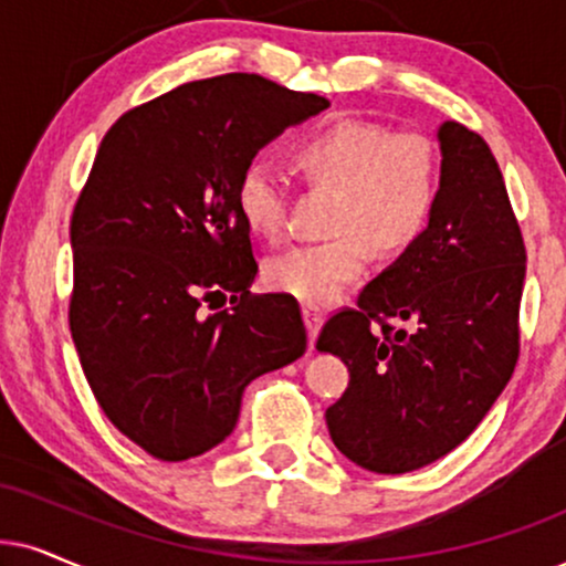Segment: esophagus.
I'll list each match as a JSON object with an SVG mask.
<instances>
[{
    "label": "esophagus",
    "instance_id": "1",
    "mask_svg": "<svg viewBox=\"0 0 566 566\" xmlns=\"http://www.w3.org/2000/svg\"><path fill=\"white\" fill-rule=\"evenodd\" d=\"M303 316H305V326H307V334H311V347H313V342H316V336L321 332V324H324V313H321L316 305H305Z\"/></svg>",
    "mask_w": 566,
    "mask_h": 566
}]
</instances>
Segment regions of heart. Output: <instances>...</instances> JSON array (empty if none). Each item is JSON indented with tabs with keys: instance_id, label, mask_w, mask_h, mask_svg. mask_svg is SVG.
Here are the masks:
<instances>
[{
	"instance_id": "heart-1",
	"label": "heart",
	"mask_w": 566,
	"mask_h": 566,
	"mask_svg": "<svg viewBox=\"0 0 566 566\" xmlns=\"http://www.w3.org/2000/svg\"><path fill=\"white\" fill-rule=\"evenodd\" d=\"M292 164L313 188L336 192L332 240L300 245L266 266L271 290L305 305H332L378 255L410 250L431 227L441 167L420 133H391L374 119L342 117L292 148ZM238 209L248 230L276 242L287 232V198L266 167L240 177Z\"/></svg>"
}]
</instances>
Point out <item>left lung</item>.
I'll return each instance as SVG.
<instances>
[{"mask_svg":"<svg viewBox=\"0 0 566 566\" xmlns=\"http://www.w3.org/2000/svg\"><path fill=\"white\" fill-rule=\"evenodd\" d=\"M441 188L428 232L326 321L318 353L349 386L326 410L334 447L399 475L449 454L502 395L520 355L525 242L489 143L439 127ZM389 317L410 329H395ZM378 323L376 329L373 324Z\"/></svg>","mask_w":566,"mask_h":566,"instance_id":"8db88e82","label":"left lung"}]
</instances>
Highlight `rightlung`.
Returning <instances> with one entry per match:
<instances>
[{
  "mask_svg": "<svg viewBox=\"0 0 566 566\" xmlns=\"http://www.w3.org/2000/svg\"><path fill=\"white\" fill-rule=\"evenodd\" d=\"M326 106L219 75L125 112L98 146L70 221V332L106 418L156 460L224 441L245 386L305 353L297 300L250 295L238 185L266 143Z\"/></svg>",
  "mask_w": 566,
  "mask_h": 566,
  "instance_id": "add662e5",
  "label": "right lung"
}]
</instances>
